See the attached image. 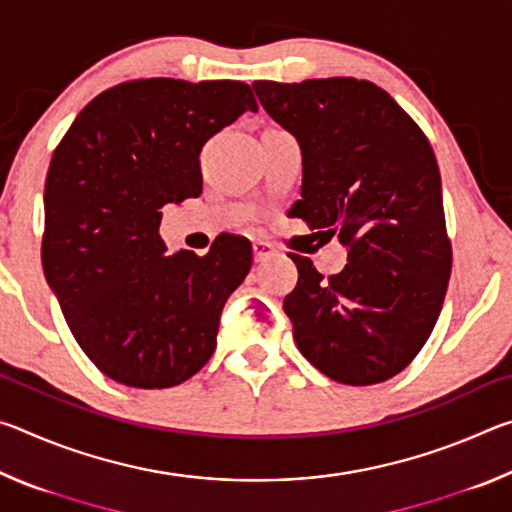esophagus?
<instances>
[{"mask_svg":"<svg viewBox=\"0 0 512 512\" xmlns=\"http://www.w3.org/2000/svg\"><path fill=\"white\" fill-rule=\"evenodd\" d=\"M275 253V248L268 244V241H255L253 244V255H255V262H264Z\"/></svg>","mask_w":512,"mask_h":512,"instance_id":"obj_1","label":"esophagus"}]
</instances>
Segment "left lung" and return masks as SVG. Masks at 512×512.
Wrapping results in <instances>:
<instances>
[{"mask_svg":"<svg viewBox=\"0 0 512 512\" xmlns=\"http://www.w3.org/2000/svg\"><path fill=\"white\" fill-rule=\"evenodd\" d=\"M253 88L300 142L302 198L291 214L348 246V264L329 277L291 253L298 282L284 311L298 350L341 384L391 379L427 343L452 275L427 135L386 90L352 76Z\"/></svg>","mask_w":512,"mask_h":512,"instance_id":"8db88e82","label":"left lung"}]
</instances>
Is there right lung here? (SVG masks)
Instances as JSON below:
<instances>
[{
	"label": "right lung",
	"instance_id": "add662e5",
	"mask_svg": "<svg viewBox=\"0 0 512 512\" xmlns=\"http://www.w3.org/2000/svg\"><path fill=\"white\" fill-rule=\"evenodd\" d=\"M257 110L241 81L137 79L97 94L51 155L42 268L76 343L103 375L171 388L216 348L225 300L253 264L250 241L167 255L162 207L201 196L203 144Z\"/></svg>",
	"mask_w": 512,
	"mask_h": 512
}]
</instances>
